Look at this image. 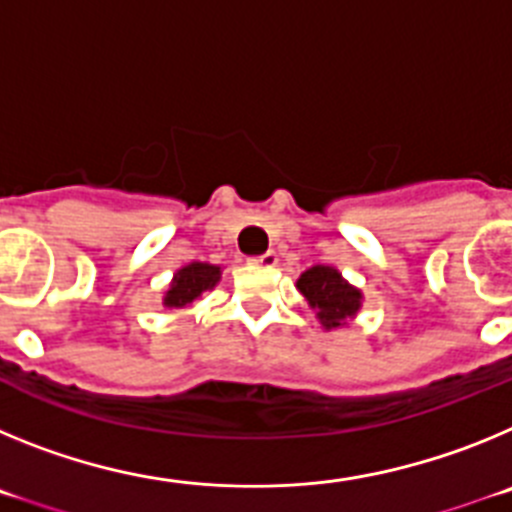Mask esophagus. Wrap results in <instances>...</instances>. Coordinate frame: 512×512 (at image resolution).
I'll return each instance as SVG.
<instances>
[{"label": "esophagus", "instance_id": "34e87169", "mask_svg": "<svg viewBox=\"0 0 512 512\" xmlns=\"http://www.w3.org/2000/svg\"><path fill=\"white\" fill-rule=\"evenodd\" d=\"M251 264L266 266V269H269V266H277V253H274V251H266V253H261V256H253Z\"/></svg>", "mask_w": 512, "mask_h": 512}]
</instances>
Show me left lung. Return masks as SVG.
I'll use <instances>...</instances> for the list:
<instances>
[{
  "mask_svg": "<svg viewBox=\"0 0 512 512\" xmlns=\"http://www.w3.org/2000/svg\"><path fill=\"white\" fill-rule=\"evenodd\" d=\"M297 287L318 312L320 323L325 328H338L348 315H356L361 302V292L346 284L336 269L330 266H312L297 279Z\"/></svg>",
  "mask_w": 512,
  "mask_h": 512,
  "instance_id": "obj_1",
  "label": "left lung"
}]
</instances>
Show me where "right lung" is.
<instances>
[{
    "label": "right lung",
    "mask_w": 512,
    "mask_h": 512,
    "mask_svg": "<svg viewBox=\"0 0 512 512\" xmlns=\"http://www.w3.org/2000/svg\"><path fill=\"white\" fill-rule=\"evenodd\" d=\"M217 279H220V266L194 261V264L184 266V269L176 274L174 284H171V289L164 297V305L166 307L189 305V302L197 300L205 289L215 287Z\"/></svg>",
    "instance_id": "obj_1"
}]
</instances>
